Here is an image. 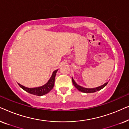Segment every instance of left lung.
<instances>
[{
    "label": "left lung",
    "mask_w": 129,
    "mask_h": 129,
    "mask_svg": "<svg viewBox=\"0 0 129 129\" xmlns=\"http://www.w3.org/2000/svg\"><path fill=\"white\" fill-rule=\"evenodd\" d=\"M72 82H73V85L75 86V87L77 88V89H78L79 91H82V92H83V93H94V92H96V91H97L103 89V87H105V86L107 85V83H108V82H107V83H106L104 84L103 85H102L101 86H99V87H98L96 88H93V89H87V88L83 87H82V86H80L78 85V84H77L75 82V80H73V78H72Z\"/></svg>",
    "instance_id": "1"
}]
</instances>
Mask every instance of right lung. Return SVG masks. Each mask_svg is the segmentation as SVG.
<instances>
[{
	"mask_svg": "<svg viewBox=\"0 0 129 129\" xmlns=\"http://www.w3.org/2000/svg\"><path fill=\"white\" fill-rule=\"evenodd\" d=\"M57 70H56L55 71L53 72L52 77H50V79H49L48 82H47L46 84H45V85L41 86V87L35 88H28L21 85V84L19 83H18V84L22 89L24 90H25L28 93H30V94L36 95V96H43V95H45L46 94H47V93H49V91L53 89V87L54 84V79H55L56 74Z\"/></svg>",
	"mask_w": 129,
	"mask_h": 129,
	"instance_id": "right-lung-1",
	"label": "right lung"
}]
</instances>
